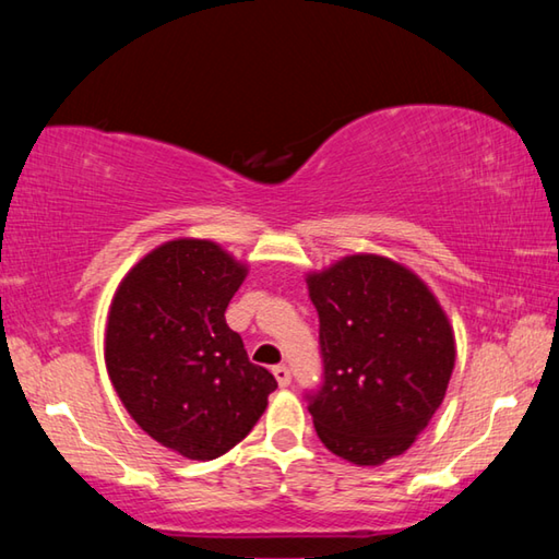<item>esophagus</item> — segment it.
Listing matches in <instances>:
<instances>
[{"mask_svg":"<svg viewBox=\"0 0 559 559\" xmlns=\"http://www.w3.org/2000/svg\"><path fill=\"white\" fill-rule=\"evenodd\" d=\"M273 377H276L281 386H288L290 384V370L286 365H276L273 367Z\"/></svg>","mask_w":559,"mask_h":559,"instance_id":"esophagus-1","label":"esophagus"}]
</instances>
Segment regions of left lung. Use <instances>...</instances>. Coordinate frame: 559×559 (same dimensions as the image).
I'll list each match as a JSON object with an SVG mask.
<instances>
[{"instance_id":"8db88e82","label":"left lung","mask_w":559,"mask_h":559,"mask_svg":"<svg viewBox=\"0 0 559 559\" xmlns=\"http://www.w3.org/2000/svg\"><path fill=\"white\" fill-rule=\"evenodd\" d=\"M323 384L308 392L320 441L357 466L400 456L427 429L453 372V330L419 276L357 253L308 276Z\"/></svg>"}]
</instances>
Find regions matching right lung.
Segmentation results:
<instances>
[{
  "label": "right lung",
  "mask_w": 559,
  "mask_h": 559,
  "mask_svg": "<svg viewBox=\"0 0 559 559\" xmlns=\"http://www.w3.org/2000/svg\"><path fill=\"white\" fill-rule=\"evenodd\" d=\"M243 278L222 246L177 239L135 263L110 302L106 367L120 402L140 429L192 461L234 449L278 386L226 325Z\"/></svg>",
  "instance_id": "1"
}]
</instances>
